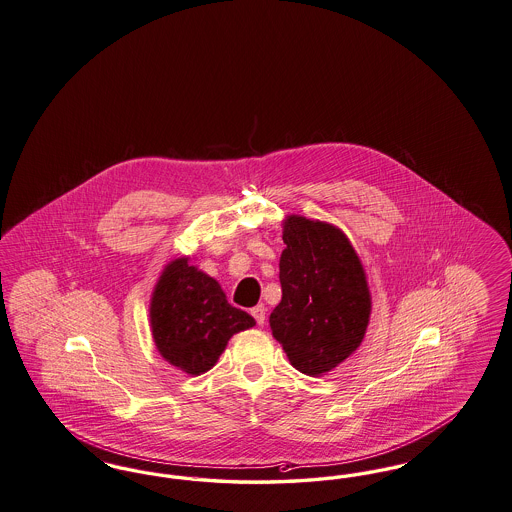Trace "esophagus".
Segmentation results:
<instances>
[{
  "mask_svg": "<svg viewBox=\"0 0 512 512\" xmlns=\"http://www.w3.org/2000/svg\"><path fill=\"white\" fill-rule=\"evenodd\" d=\"M251 314H253V318H255V322H257V324H259V326H265V320H266L265 305H257V307L251 308Z\"/></svg>",
  "mask_w": 512,
  "mask_h": 512,
  "instance_id": "1",
  "label": "esophagus"
}]
</instances>
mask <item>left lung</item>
<instances>
[{
    "label": "left lung",
    "instance_id": "left-lung-1",
    "mask_svg": "<svg viewBox=\"0 0 512 512\" xmlns=\"http://www.w3.org/2000/svg\"><path fill=\"white\" fill-rule=\"evenodd\" d=\"M282 228V301L268 322L291 366L320 377L364 341L371 316L368 276L341 228L303 215H287Z\"/></svg>",
    "mask_w": 512,
    "mask_h": 512
}]
</instances>
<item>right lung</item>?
Wrapping results in <instances>:
<instances>
[{"label":"right lung","mask_w":512,"mask_h":512,"mask_svg":"<svg viewBox=\"0 0 512 512\" xmlns=\"http://www.w3.org/2000/svg\"><path fill=\"white\" fill-rule=\"evenodd\" d=\"M148 312L158 352L188 375L209 371L232 335L255 326L253 316L226 301L215 278L190 265V257L164 266Z\"/></svg>","instance_id":"1"}]
</instances>
